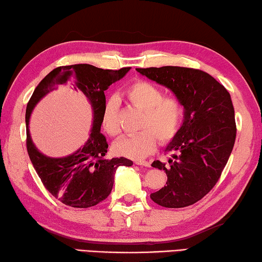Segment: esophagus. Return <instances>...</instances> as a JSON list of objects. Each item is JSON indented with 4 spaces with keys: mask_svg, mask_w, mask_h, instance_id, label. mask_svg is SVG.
I'll return each mask as SVG.
<instances>
[{
    "mask_svg": "<svg viewBox=\"0 0 262 262\" xmlns=\"http://www.w3.org/2000/svg\"><path fill=\"white\" fill-rule=\"evenodd\" d=\"M136 164H138V166H144V167H150V163L147 161H136Z\"/></svg>",
    "mask_w": 262,
    "mask_h": 262,
    "instance_id": "obj_1",
    "label": "esophagus"
}]
</instances>
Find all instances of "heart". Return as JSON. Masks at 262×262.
<instances>
[{"instance_id": "b5f03b06", "label": "heart", "mask_w": 262, "mask_h": 262, "mask_svg": "<svg viewBox=\"0 0 262 262\" xmlns=\"http://www.w3.org/2000/svg\"><path fill=\"white\" fill-rule=\"evenodd\" d=\"M127 100L134 107L143 112L138 134L125 137L114 145L115 153L140 161L152 154L158 145L168 144L177 136L184 119V105L172 95H166L161 87L153 82L138 79L125 89ZM101 125L109 136L121 134L119 100L109 96L101 114Z\"/></svg>"}]
</instances>
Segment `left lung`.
<instances>
[{
  "label": "left lung",
  "mask_w": 262,
  "mask_h": 262,
  "mask_svg": "<svg viewBox=\"0 0 262 262\" xmlns=\"http://www.w3.org/2000/svg\"><path fill=\"white\" fill-rule=\"evenodd\" d=\"M171 90L184 105V122L167 146L169 164L152 167L167 173V185L150 194L155 204L182 208L203 199L216 184L236 139L235 110L226 87L207 72L183 67L137 69Z\"/></svg>",
  "instance_id": "left-lung-1"
}]
</instances>
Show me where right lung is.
Wrapping results in <instances>:
<instances>
[{
  "label": "right lung",
  "instance_id": "right-lung-1",
  "mask_svg": "<svg viewBox=\"0 0 262 262\" xmlns=\"http://www.w3.org/2000/svg\"><path fill=\"white\" fill-rule=\"evenodd\" d=\"M130 68L103 70L91 64L58 67L50 71L32 94L26 107L27 153L41 182L52 195L73 208H89L110 194L114 175L119 166H132L125 158L107 159L108 143L101 134V114L105 103L104 91L126 75ZM71 80L75 89L82 91L94 110V124L89 140L78 151L66 158L54 159L40 154L29 136L28 122L35 104L58 84Z\"/></svg>",
  "mask_w": 262,
  "mask_h": 262
}]
</instances>
